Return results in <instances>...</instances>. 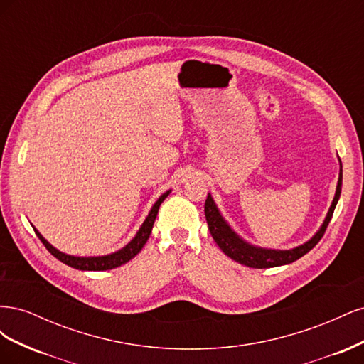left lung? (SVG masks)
Masks as SVG:
<instances>
[{"label":"left lung","instance_id":"left-lung-1","mask_svg":"<svg viewBox=\"0 0 364 364\" xmlns=\"http://www.w3.org/2000/svg\"><path fill=\"white\" fill-rule=\"evenodd\" d=\"M340 167H341V164H340ZM340 193H341V168H340V174H338V182H337L334 200L326 214L323 225L321 226V229L317 230L316 235L311 240H308L306 243L297 246L294 249H290V250L262 249V247L249 245L247 241L240 238L234 232L232 228H230L225 222L222 214L218 213V209L213 200L211 194H208L206 202H205V217L208 222L209 232H211L218 247L225 252V255H228L234 261L243 264V266L252 267V269H270V267L284 266V264H290L296 259H299L301 257L305 255V253L310 252L318 243V241H321V238L323 237L325 230L328 228V223L331 222V217H333V213L336 209V205L338 202Z\"/></svg>","mask_w":364,"mask_h":364}]
</instances>
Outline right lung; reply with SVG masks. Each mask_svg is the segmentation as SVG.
Returning a JSON list of instances; mask_svg holds the SVG:
<instances>
[{
  "label": "right lung",
  "instance_id": "right-lung-1",
  "mask_svg": "<svg viewBox=\"0 0 364 364\" xmlns=\"http://www.w3.org/2000/svg\"><path fill=\"white\" fill-rule=\"evenodd\" d=\"M168 194H170V191L164 193L158 199V202L153 205L147 218L144 220V223H142V226L139 228L135 238L132 240L129 245H126L123 249H119L114 253H109V255H105V257H73V255H67V253H63V252L58 250L56 247H53L48 243V241L38 232V229H35V228H33V229H35L36 235L39 237V240L42 241L43 246L47 247V250L51 253V255L56 257L63 264H67V266H70L73 269H79V270H94V272L111 270V269L123 266V264H126L135 255H138L141 249L144 247V245L147 243V240L151 234V228H153V223H155V220H156L159 206L165 199H167Z\"/></svg>",
  "mask_w": 364,
  "mask_h": 364
}]
</instances>
